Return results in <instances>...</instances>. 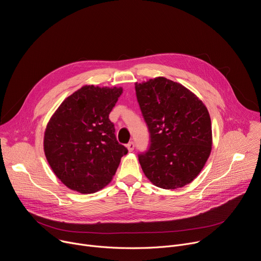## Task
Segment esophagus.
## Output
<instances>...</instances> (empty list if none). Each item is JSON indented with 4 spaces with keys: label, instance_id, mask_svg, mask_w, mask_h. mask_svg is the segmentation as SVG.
<instances>
[{
    "label": "esophagus",
    "instance_id": "obj_1",
    "mask_svg": "<svg viewBox=\"0 0 261 261\" xmlns=\"http://www.w3.org/2000/svg\"><path fill=\"white\" fill-rule=\"evenodd\" d=\"M126 146H127L129 152H132V151L134 150V142H133V141H130Z\"/></svg>",
    "mask_w": 261,
    "mask_h": 261
}]
</instances>
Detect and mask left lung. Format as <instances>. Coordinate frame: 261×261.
I'll list each match as a JSON object with an SVG mask.
<instances>
[{"label":"left lung","instance_id":"obj_1","mask_svg":"<svg viewBox=\"0 0 261 261\" xmlns=\"http://www.w3.org/2000/svg\"><path fill=\"white\" fill-rule=\"evenodd\" d=\"M137 101L151 144L138 156L155 186L172 190L190 184L212 151V124L199 98L178 83L156 77L135 84Z\"/></svg>","mask_w":261,"mask_h":261}]
</instances>
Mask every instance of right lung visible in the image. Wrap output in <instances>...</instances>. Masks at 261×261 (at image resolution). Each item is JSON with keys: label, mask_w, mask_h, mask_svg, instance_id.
Returning <instances> with one entry per match:
<instances>
[{"label": "right lung", "mask_w": 261, "mask_h": 261, "mask_svg": "<svg viewBox=\"0 0 261 261\" xmlns=\"http://www.w3.org/2000/svg\"><path fill=\"white\" fill-rule=\"evenodd\" d=\"M122 88L85 86L67 97L44 133V153L61 181L71 190L95 193L110 182L128 153L109 120Z\"/></svg>", "instance_id": "obj_1"}]
</instances>
